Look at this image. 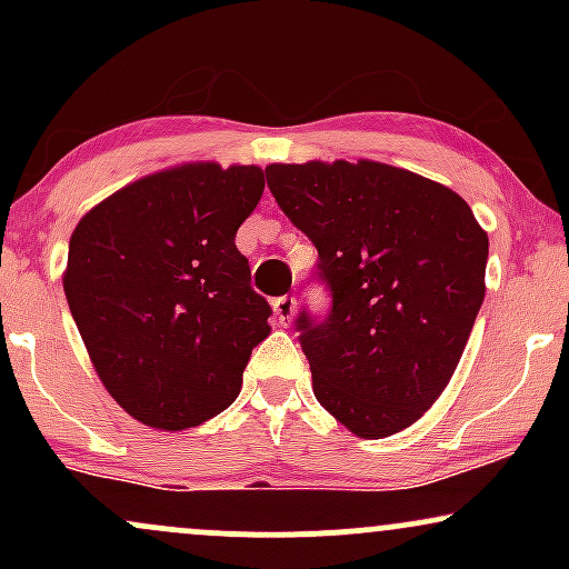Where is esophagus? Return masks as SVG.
Segmentation results:
<instances>
[{
    "instance_id": "obj_1",
    "label": "esophagus",
    "mask_w": 569,
    "mask_h": 569,
    "mask_svg": "<svg viewBox=\"0 0 569 569\" xmlns=\"http://www.w3.org/2000/svg\"><path fill=\"white\" fill-rule=\"evenodd\" d=\"M272 310H276V321L280 326H289L293 318V310H297V299L289 297V293H286V297L272 299Z\"/></svg>"
}]
</instances>
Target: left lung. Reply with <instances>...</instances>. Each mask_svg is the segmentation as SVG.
Segmentation results:
<instances>
[{
	"instance_id": "obj_1",
	"label": "left lung",
	"mask_w": 569,
	"mask_h": 569,
	"mask_svg": "<svg viewBox=\"0 0 569 569\" xmlns=\"http://www.w3.org/2000/svg\"><path fill=\"white\" fill-rule=\"evenodd\" d=\"M312 240L329 310L297 312L318 403L361 439L420 420L452 380L485 302L489 240L452 189L382 162L267 166Z\"/></svg>"
}]
</instances>
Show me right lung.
Here are the masks:
<instances>
[{
    "label": "right lung",
    "mask_w": 569,
    "mask_h": 569,
    "mask_svg": "<svg viewBox=\"0 0 569 569\" xmlns=\"http://www.w3.org/2000/svg\"><path fill=\"white\" fill-rule=\"evenodd\" d=\"M264 192L257 166L171 168L82 217L63 291L93 367L143 426L184 430L240 393L272 316L234 232Z\"/></svg>",
    "instance_id": "add662e5"
}]
</instances>
